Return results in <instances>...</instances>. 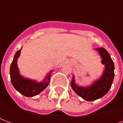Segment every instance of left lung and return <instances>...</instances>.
<instances>
[{
	"label": "left lung",
	"instance_id": "1",
	"mask_svg": "<svg viewBox=\"0 0 123 123\" xmlns=\"http://www.w3.org/2000/svg\"><path fill=\"white\" fill-rule=\"evenodd\" d=\"M96 50L102 59L101 63L105 65V69L100 78L94 82L91 86L87 87L76 84L74 76L71 82V88L75 93L88 101H94L105 95L111 89L114 78V64L109 52L103 48H97Z\"/></svg>",
	"mask_w": 123,
	"mask_h": 123
}]
</instances>
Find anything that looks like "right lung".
I'll use <instances>...</instances> for the list:
<instances>
[{
	"label": "right lung",
	"instance_id": "add662e5",
	"mask_svg": "<svg viewBox=\"0 0 123 123\" xmlns=\"http://www.w3.org/2000/svg\"><path fill=\"white\" fill-rule=\"evenodd\" d=\"M21 50L22 48L16 52L12 63L11 64V80L15 89L22 94V95L25 96L27 97H32L37 95L45 89L48 86L52 71H50V73L46 75L44 80L41 82H37V81L22 77L20 74L17 65V59L20 56Z\"/></svg>",
	"mask_w": 123,
	"mask_h": 123
}]
</instances>
